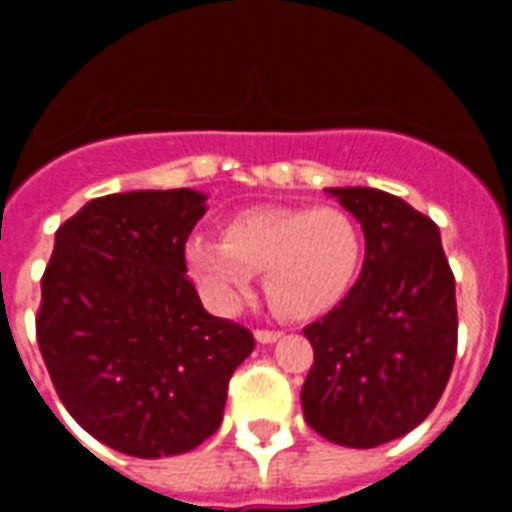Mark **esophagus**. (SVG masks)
<instances>
[{"label":"esophagus","mask_w":512,"mask_h":512,"mask_svg":"<svg viewBox=\"0 0 512 512\" xmlns=\"http://www.w3.org/2000/svg\"><path fill=\"white\" fill-rule=\"evenodd\" d=\"M255 340L263 342V345H271V342L281 340V332H276V329H257Z\"/></svg>","instance_id":"esophagus-1"}]
</instances>
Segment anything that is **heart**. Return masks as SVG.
<instances>
[{"mask_svg": "<svg viewBox=\"0 0 512 512\" xmlns=\"http://www.w3.org/2000/svg\"><path fill=\"white\" fill-rule=\"evenodd\" d=\"M185 268L217 313H231L263 273L268 303L287 319L335 308L364 263V231L340 207H255L223 225V241L191 239Z\"/></svg>", "mask_w": 512, "mask_h": 512, "instance_id": "obj_1", "label": "heart"}]
</instances>
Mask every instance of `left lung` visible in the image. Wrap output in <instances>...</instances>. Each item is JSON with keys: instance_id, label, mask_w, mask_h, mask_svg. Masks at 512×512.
Listing matches in <instances>:
<instances>
[{"instance_id": "obj_1", "label": "left lung", "mask_w": 512, "mask_h": 512, "mask_svg": "<svg viewBox=\"0 0 512 512\" xmlns=\"http://www.w3.org/2000/svg\"><path fill=\"white\" fill-rule=\"evenodd\" d=\"M364 231L348 297L303 329L313 345L305 420L332 444L372 449L406 436L444 393L457 356L454 276L438 225L377 188H327Z\"/></svg>"}]
</instances>
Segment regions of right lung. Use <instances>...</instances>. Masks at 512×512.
Segmentation results:
<instances>
[{
  "instance_id": "right-lung-1",
  "label": "right lung",
  "mask_w": 512,
  "mask_h": 512,
  "mask_svg": "<svg viewBox=\"0 0 512 512\" xmlns=\"http://www.w3.org/2000/svg\"><path fill=\"white\" fill-rule=\"evenodd\" d=\"M207 212L193 188L111 193L55 233L36 340L68 414L100 444L159 460L223 422L249 329L204 311L185 239Z\"/></svg>"
}]
</instances>
